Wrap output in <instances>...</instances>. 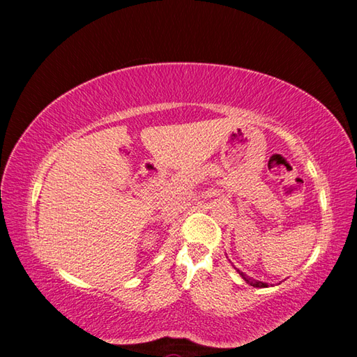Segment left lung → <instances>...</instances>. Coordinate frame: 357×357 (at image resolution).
I'll list each match as a JSON object with an SVG mask.
<instances>
[{
  "instance_id": "1",
  "label": "left lung",
  "mask_w": 357,
  "mask_h": 357,
  "mask_svg": "<svg viewBox=\"0 0 357 357\" xmlns=\"http://www.w3.org/2000/svg\"><path fill=\"white\" fill-rule=\"evenodd\" d=\"M236 271H238V273H239V275L243 277V279H244L247 283H249V285H252V287H255V288H268V287H269L268 283H264V282H259V280H253V279H250V277L247 275V274L241 273L239 269H236Z\"/></svg>"
}]
</instances>
